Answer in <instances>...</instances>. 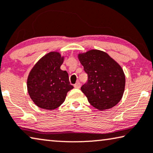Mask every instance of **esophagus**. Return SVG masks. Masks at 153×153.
<instances>
[{
	"mask_svg": "<svg viewBox=\"0 0 153 153\" xmlns=\"http://www.w3.org/2000/svg\"><path fill=\"white\" fill-rule=\"evenodd\" d=\"M74 88H80V87H81V83H79V82H77L76 83H75L74 84Z\"/></svg>",
	"mask_w": 153,
	"mask_h": 153,
	"instance_id": "esophagus-1",
	"label": "esophagus"
}]
</instances>
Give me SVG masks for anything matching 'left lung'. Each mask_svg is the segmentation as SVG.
<instances>
[{"label":"left lung","instance_id":"1","mask_svg":"<svg viewBox=\"0 0 153 153\" xmlns=\"http://www.w3.org/2000/svg\"><path fill=\"white\" fill-rule=\"evenodd\" d=\"M88 74L81 91L91 105L99 110L110 109L122 98L126 78L122 68L107 53L91 50L78 55Z\"/></svg>","mask_w":153,"mask_h":153}]
</instances>
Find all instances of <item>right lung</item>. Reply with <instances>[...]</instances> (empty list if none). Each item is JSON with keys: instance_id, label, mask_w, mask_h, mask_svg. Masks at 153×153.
Wrapping results in <instances>:
<instances>
[{"instance_id": "right-lung-1", "label": "right lung", "mask_w": 153, "mask_h": 153, "mask_svg": "<svg viewBox=\"0 0 153 153\" xmlns=\"http://www.w3.org/2000/svg\"><path fill=\"white\" fill-rule=\"evenodd\" d=\"M64 57L57 52H51L35 64L28 75L27 91L38 107L54 110L65 101L70 85L66 71L61 70Z\"/></svg>"}]
</instances>
